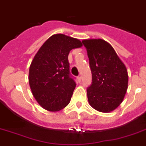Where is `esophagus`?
<instances>
[{
    "label": "esophagus",
    "mask_w": 146,
    "mask_h": 146,
    "mask_svg": "<svg viewBox=\"0 0 146 146\" xmlns=\"http://www.w3.org/2000/svg\"><path fill=\"white\" fill-rule=\"evenodd\" d=\"M77 79H78V82H81V81H82V77H81V76H78V78H77Z\"/></svg>",
    "instance_id": "esophagus-1"
}]
</instances>
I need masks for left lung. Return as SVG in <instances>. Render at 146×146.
Instances as JSON below:
<instances>
[{
    "mask_svg": "<svg viewBox=\"0 0 146 146\" xmlns=\"http://www.w3.org/2000/svg\"><path fill=\"white\" fill-rule=\"evenodd\" d=\"M82 42L87 48L92 72V84L87 90L89 104L108 113L123 101L129 82L127 69L108 42L102 39Z\"/></svg>",
    "mask_w": 146,
    "mask_h": 146,
    "instance_id": "1",
    "label": "left lung"
}]
</instances>
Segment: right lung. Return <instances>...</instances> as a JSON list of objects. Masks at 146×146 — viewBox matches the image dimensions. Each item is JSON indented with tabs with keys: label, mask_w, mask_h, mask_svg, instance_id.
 <instances>
[{
	"label": "right lung",
	"mask_w": 146,
	"mask_h": 146,
	"mask_svg": "<svg viewBox=\"0 0 146 146\" xmlns=\"http://www.w3.org/2000/svg\"><path fill=\"white\" fill-rule=\"evenodd\" d=\"M82 46L76 38L56 34L35 54L29 68V86L44 110L58 111L69 104L76 83L70 76L68 54L72 49Z\"/></svg>",
	"instance_id": "1"
}]
</instances>
